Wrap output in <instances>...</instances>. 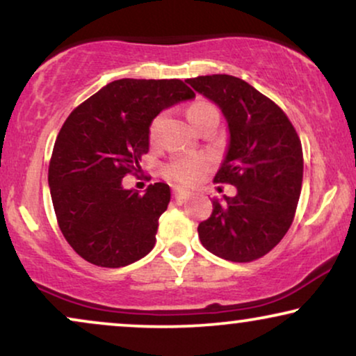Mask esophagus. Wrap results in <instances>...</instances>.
<instances>
[{"label":"esophagus","instance_id":"obj_1","mask_svg":"<svg viewBox=\"0 0 356 356\" xmlns=\"http://www.w3.org/2000/svg\"><path fill=\"white\" fill-rule=\"evenodd\" d=\"M173 197L177 199V201H183V199L189 197V191H184V189L175 188V189H173Z\"/></svg>","mask_w":356,"mask_h":356}]
</instances>
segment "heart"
<instances>
[{"label":"heart","mask_w":356,"mask_h":356,"mask_svg":"<svg viewBox=\"0 0 356 356\" xmlns=\"http://www.w3.org/2000/svg\"><path fill=\"white\" fill-rule=\"evenodd\" d=\"M209 116H218L217 108L212 104H209V102L199 100L189 105L188 118L196 128L204 120L209 118ZM160 121H162V116H155L152 123L149 126L150 143H155V140H157ZM209 167H211V160L204 157V155H197V157H183L173 160V162L168 165L167 175L177 183L191 184L196 181V179L202 175V172H206Z\"/></svg>","instance_id":"1"}]
</instances>
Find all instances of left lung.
<instances>
[{"mask_svg":"<svg viewBox=\"0 0 356 356\" xmlns=\"http://www.w3.org/2000/svg\"><path fill=\"white\" fill-rule=\"evenodd\" d=\"M186 82L225 116L230 139L213 181L236 188V196L213 199L199 238L222 259H259L293 222L303 181L298 134L280 106L240 77L212 74Z\"/></svg>","mask_w":356,"mask_h":356,"instance_id":"1","label":"left lung"}]
</instances>
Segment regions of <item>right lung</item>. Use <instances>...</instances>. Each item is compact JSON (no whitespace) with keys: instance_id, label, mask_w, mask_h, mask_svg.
Masks as SVG:
<instances>
[{"instance_id":"1","label":"right lung","mask_w":356,"mask_h":356,"mask_svg":"<svg viewBox=\"0 0 356 356\" xmlns=\"http://www.w3.org/2000/svg\"><path fill=\"white\" fill-rule=\"evenodd\" d=\"M179 79H118L72 110L48 167L53 207L72 250L90 264L124 267L149 254L170 186L124 189L149 152V126L160 111L194 99Z\"/></svg>"}]
</instances>
